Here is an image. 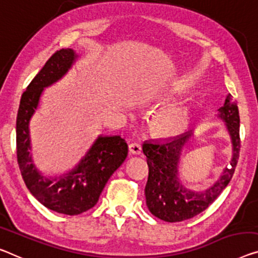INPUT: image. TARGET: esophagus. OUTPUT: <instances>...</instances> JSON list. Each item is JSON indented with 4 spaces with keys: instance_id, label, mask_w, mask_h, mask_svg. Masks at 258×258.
Instances as JSON below:
<instances>
[{
    "instance_id": "esophagus-1",
    "label": "esophagus",
    "mask_w": 258,
    "mask_h": 258,
    "mask_svg": "<svg viewBox=\"0 0 258 258\" xmlns=\"http://www.w3.org/2000/svg\"><path fill=\"white\" fill-rule=\"evenodd\" d=\"M129 152L132 154H141L142 152V146L138 143H132L129 145Z\"/></svg>"
}]
</instances>
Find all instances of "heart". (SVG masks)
Instances as JSON below:
<instances>
[{"mask_svg":"<svg viewBox=\"0 0 258 258\" xmlns=\"http://www.w3.org/2000/svg\"><path fill=\"white\" fill-rule=\"evenodd\" d=\"M188 117V109L184 106H169L154 117L153 129L161 136H176L187 128Z\"/></svg>","mask_w":258,"mask_h":258,"instance_id":"heart-1","label":"heart"}]
</instances>
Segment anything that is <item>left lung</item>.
Segmentation results:
<instances>
[{
	"label": "left lung",
	"mask_w": 258,
	"mask_h": 258,
	"mask_svg": "<svg viewBox=\"0 0 258 258\" xmlns=\"http://www.w3.org/2000/svg\"><path fill=\"white\" fill-rule=\"evenodd\" d=\"M217 117L225 122L232 141L233 156L219 179L203 191L187 189L179 177L181 152L192 137V130L168 140L144 142L143 152L148 158L149 166L145 198L153 216L168 223L190 219L207 210L227 187L234 174L241 146L239 108L231 94L226 97L224 106L218 109Z\"/></svg>",
	"instance_id": "1"
}]
</instances>
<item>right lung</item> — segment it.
Instances as JSON below:
<instances>
[{
  "instance_id": "right-lung-1",
  "label": "right lung",
  "mask_w": 258,
  "mask_h": 258,
  "mask_svg": "<svg viewBox=\"0 0 258 258\" xmlns=\"http://www.w3.org/2000/svg\"><path fill=\"white\" fill-rule=\"evenodd\" d=\"M78 55L62 48L49 57L23 93L16 121L17 160L30 192L47 209L77 216L92 209L107 181L128 156V145L121 136H99L78 165L60 176L42 175L33 164L30 120L39 106L42 91L68 73Z\"/></svg>"
}]
</instances>
